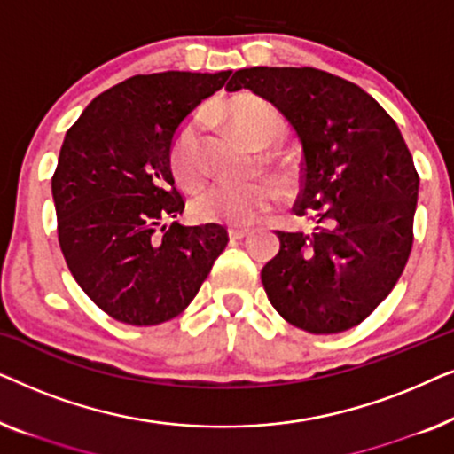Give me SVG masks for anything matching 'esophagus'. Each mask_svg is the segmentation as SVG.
Masks as SVG:
<instances>
[{
	"mask_svg": "<svg viewBox=\"0 0 454 454\" xmlns=\"http://www.w3.org/2000/svg\"><path fill=\"white\" fill-rule=\"evenodd\" d=\"M247 233H250V229L247 227H238V225L229 227V238H233V239H244Z\"/></svg>",
	"mask_w": 454,
	"mask_h": 454,
	"instance_id": "obj_1",
	"label": "esophagus"
}]
</instances>
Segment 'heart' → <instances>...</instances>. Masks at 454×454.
<instances>
[{
	"mask_svg": "<svg viewBox=\"0 0 454 454\" xmlns=\"http://www.w3.org/2000/svg\"><path fill=\"white\" fill-rule=\"evenodd\" d=\"M219 114L233 132L250 145H266L283 132V117L278 111L252 92H239L227 98ZM171 165L184 185H196L202 179L200 117H192L177 129L171 145ZM278 167L285 176L291 173L287 160H281ZM277 198L278 192L270 179H216L196 194L194 213L202 221L247 225L269 213Z\"/></svg>",
	"mask_w": 454,
	"mask_h": 454,
	"instance_id": "1",
	"label": "heart"
}]
</instances>
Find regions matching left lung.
I'll return each mask as SVG.
<instances>
[{
  "label": "left lung",
  "mask_w": 454,
  "mask_h": 454,
  "mask_svg": "<svg viewBox=\"0 0 454 454\" xmlns=\"http://www.w3.org/2000/svg\"><path fill=\"white\" fill-rule=\"evenodd\" d=\"M250 89L295 128L303 146L297 216L312 231H277L262 269L272 308L312 334L343 333L384 301L413 246L419 176L393 117L364 89L316 67H246Z\"/></svg>",
  "instance_id": "left-lung-1"
}]
</instances>
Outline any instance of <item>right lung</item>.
Returning a JSON list of instances; mask_svg holds the SVG:
<instances>
[{"mask_svg":"<svg viewBox=\"0 0 454 454\" xmlns=\"http://www.w3.org/2000/svg\"><path fill=\"white\" fill-rule=\"evenodd\" d=\"M216 74H138L90 101L66 132L51 192L67 269L111 318L154 326L182 314L225 250L216 223L185 227L171 173L179 123L223 89Z\"/></svg>","mask_w":454,"mask_h":454,"instance_id":"add662e5","label":"right lung"}]
</instances>
